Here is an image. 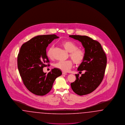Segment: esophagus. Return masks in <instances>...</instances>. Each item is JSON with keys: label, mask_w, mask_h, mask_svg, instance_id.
I'll use <instances>...</instances> for the list:
<instances>
[{"label": "esophagus", "mask_w": 125, "mask_h": 125, "mask_svg": "<svg viewBox=\"0 0 125 125\" xmlns=\"http://www.w3.org/2000/svg\"><path fill=\"white\" fill-rule=\"evenodd\" d=\"M62 74H65V75H66V74H67V73H65V72H62Z\"/></svg>", "instance_id": "34e87169"}]
</instances>
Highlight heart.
<instances>
[{"label":"heart","mask_w":125,"mask_h":125,"mask_svg":"<svg viewBox=\"0 0 125 125\" xmlns=\"http://www.w3.org/2000/svg\"><path fill=\"white\" fill-rule=\"evenodd\" d=\"M62 46L65 50L69 52V57L73 62L77 65L81 64L85 58V52L83 49H79L77 45L71 41H65L61 43ZM53 45L51 46L48 50V57L52 59L53 58ZM73 66L71 60L60 61L54 64V66L63 72L69 71Z\"/></svg>","instance_id":"b5f03b06"}]
</instances>
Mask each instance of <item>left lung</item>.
<instances>
[{
  "label": "left lung",
  "instance_id": "8db88e82",
  "mask_svg": "<svg viewBox=\"0 0 125 125\" xmlns=\"http://www.w3.org/2000/svg\"><path fill=\"white\" fill-rule=\"evenodd\" d=\"M69 37L81 42L85 48V58L78 71L85 72L81 77L75 74L76 80L71 83L72 89L79 95H85L94 91L104 77L107 64L106 54L101 44L86 36L70 35Z\"/></svg>",
  "mask_w": 125,
  "mask_h": 125
}]
</instances>
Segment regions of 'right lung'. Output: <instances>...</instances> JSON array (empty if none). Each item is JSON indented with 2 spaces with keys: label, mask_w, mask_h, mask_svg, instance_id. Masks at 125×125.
Instances as JSON below:
<instances>
[{
  "label": "right lung",
  "mask_w": 125,
  "mask_h": 125,
  "mask_svg": "<svg viewBox=\"0 0 125 125\" xmlns=\"http://www.w3.org/2000/svg\"><path fill=\"white\" fill-rule=\"evenodd\" d=\"M56 35L35 36L23 43L17 57V65L23 83L30 92L37 95H44L52 89L55 79L62 74L60 70L55 68L46 74L43 68L50 62L46 55V48Z\"/></svg>",
  "instance_id": "obj_1"
}]
</instances>
